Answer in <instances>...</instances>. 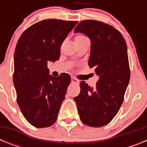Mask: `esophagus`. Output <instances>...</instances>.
<instances>
[{
	"mask_svg": "<svg viewBox=\"0 0 147 147\" xmlns=\"http://www.w3.org/2000/svg\"><path fill=\"white\" fill-rule=\"evenodd\" d=\"M71 82L73 83H75V84H79L80 83V80H77L76 77H74V76H72L71 77Z\"/></svg>",
	"mask_w": 147,
	"mask_h": 147,
	"instance_id": "34e87169",
	"label": "esophagus"
}]
</instances>
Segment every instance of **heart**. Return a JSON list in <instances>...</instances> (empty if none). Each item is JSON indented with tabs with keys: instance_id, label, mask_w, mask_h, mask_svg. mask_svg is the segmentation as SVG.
<instances>
[{
	"instance_id": "obj_1",
	"label": "heart",
	"mask_w": 147,
	"mask_h": 147,
	"mask_svg": "<svg viewBox=\"0 0 147 147\" xmlns=\"http://www.w3.org/2000/svg\"><path fill=\"white\" fill-rule=\"evenodd\" d=\"M85 37H86L85 36V35H83V34H77L75 37V41L76 40H81V39H83V38H85Z\"/></svg>"
}]
</instances>
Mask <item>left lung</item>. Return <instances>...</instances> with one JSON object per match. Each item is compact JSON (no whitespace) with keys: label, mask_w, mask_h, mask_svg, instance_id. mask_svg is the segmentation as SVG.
Here are the masks:
<instances>
[{"label":"left lung","mask_w":147,"mask_h":147,"mask_svg":"<svg viewBox=\"0 0 147 147\" xmlns=\"http://www.w3.org/2000/svg\"><path fill=\"white\" fill-rule=\"evenodd\" d=\"M75 32L91 40L88 65L99 76L96 87L80 83V93L74 99L82 121L92 127L107 125L119 112L130 78L127 44L119 30L96 20L80 22Z\"/></svg>","instance_id":"left-lung-1"}]
</instances>
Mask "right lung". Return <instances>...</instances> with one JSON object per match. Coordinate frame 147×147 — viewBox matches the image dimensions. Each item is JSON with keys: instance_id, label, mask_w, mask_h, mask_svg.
<instances>
[{"instance_id": "obj_1", "label": "right lung", "mask_w": 147, "mask_h": 147, "mask_svg": "<svg viewBox=\"0 0 147 147\" xmlns=\"http://www.w3.org/2000/svg\"><path fill=\"white\" fill-rule=\"evenodd\" d=\"M77 23L43 20L26 28L18 40L13 82L20 111L34 127H51L57 119L71 76H49L48 62L59 59L61 45Z\"/></svg>"}]
</instances>
